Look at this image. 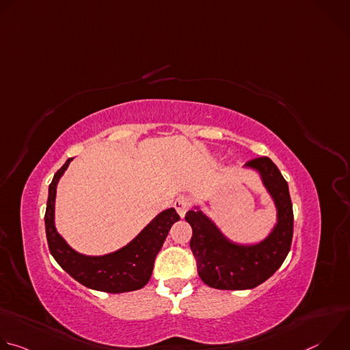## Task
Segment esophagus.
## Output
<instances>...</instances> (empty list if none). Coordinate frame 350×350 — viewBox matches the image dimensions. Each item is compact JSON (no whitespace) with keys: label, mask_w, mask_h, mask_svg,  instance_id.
Returning a JSON list of instances; mask_svg holds the SVG:
<instances>
[{"label":"esophagus","mask_w":350,"mask_h":350,"mask_svg":"<svg viewBox=\"0 0 350 350\" xmlns=\"http://www.w3.org/2000/svg\"><path fill=\"white\" fill-rule=\"evenodd\" d=\"M188 206H189V199L187 196H180L174 201V208L177 211V213L180 215V217L185 216V213L188 211Z\"/></svg>","instance_id":"34e87169"}]
</instances>
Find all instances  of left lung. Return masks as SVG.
I'll use <instances>...</instances> for the list:
<instances>
[{"instance_id":"left-lung-1","label":"left lung","mask_w":350,"mask_h":350,"mask_svg":"<svg viewBox=\"0 0 350 350\" xmlns=\"http://www.w3.org/2000/svg\"><path fill=\"white\" fill-rule=\"evenodd\" d=\"M243 167L258 173L275 206V223L262 241H232L199 205L185 215V221L192 227L189 246L196 259L198 274L216 289L242 291L260 285L280 269L291 249L293 212L288 183L266 157L247 162Z\"/></svg>"}]
</instances>
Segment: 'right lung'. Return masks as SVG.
Wrapping results in <instances>:
<instances>
[{
    "label": "right lung",
    "mask_w": 350,
    "mask_h": 350,
    "mask_svg": "<svg viewBox=\"0 0 350 350\" xmlns=\"http://www.w3.org/2000/svg\"><path fill=\"white\" fill-rule=\"evenodd\" d=\"M73 158L55 173L48 188L45 232L49 252L58 265L84 286L108 293L137 291L152 275L154 262L172 228L180 220L174 208L158 213L129 243L105 255H84L73 249L55 227L57 187Z\"/></svg>",
    "instance_id": "1"
}]
</instances>
